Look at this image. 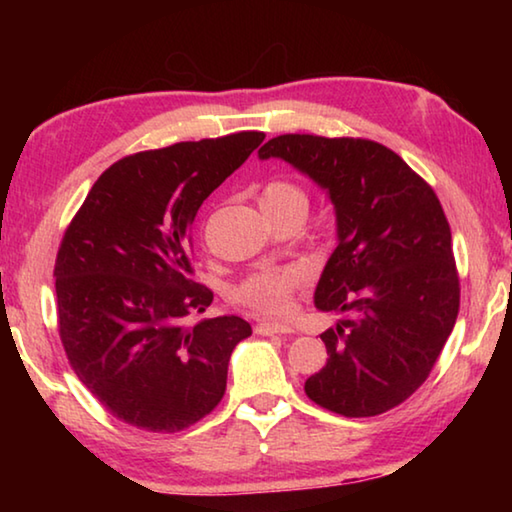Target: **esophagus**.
Masks as SVG:
<instances>
[{"label": "esophagus", "mask_w": 512, "mask_h": 512, "mask_svg": "<svg viewBox=\"0 0 512 512\" xmlns=\"http://www.w3.org/2000/svg\"><path fill=\"white\" fill-rule=\"evenodd\" d=\"M257 334L262 336H273V334H293V327L289 325H271V323H259L255 327Z\"/></svg>", "instance_id": "obj_1"}]
</instances>
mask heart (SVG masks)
I'll use <instances>...</instances> for the list:
<instances>
[{
    "label": "heart",
    "mask_w": 512,
    "mask_h": 512,
    "mask_svg": "<svg viewBox=\"0 0 512 512\" xmlns=\"http://www.w3.org/2000/svg\"><path fill=\"white\" fill-rule=\"evenodd\" d=\"M259 205L266 216L293 210V207L307 212V196L300 187L287 183V180H273L264 185L259 194ZM302 280H305V273L296 266L262 268L239 284L235 289V300L259 318H280L287 314L291 293Z\"/></svg>",
    "instance_id": "b5f03b06"
}]
</instances>
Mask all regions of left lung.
Listing matches in <instances>:
<instances>
[{
	"mask_svg": "<svg viewBox=\"0 0 512 512\" xmlns=\"http://www.w3.org/2000/svg\"><path fill=\"white\" fill-rule=\"evenodd\" d=\"M280 158L325 189L336 244L314 293L348 318L320 334L327 363L305 381L311 402L370 418L411 397L452 334L461 287L452 230L438 196L384 144L280 135L259 160Z\"/></svg>",
	"mask_w": 512,
	"mask_h": 512,
	"instance_id": "left-lung-1",
	"label": "left lung"
}]
</instances>
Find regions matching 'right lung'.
I'll use <instances>...</instances> for the list:
<instances>
[{"label":"right lung","mask_w":512,"mask_h":512,"mask_svg":"<svg viewBox=\"0 0 512 512\" xmlns=\"http://www.w3.org/2000/svg\"><path fill=\"white\" fill-rule=\"evenodd\" d=\"M262 142L244 131L121 158L65 230L54 268L60 341L117 420L176 433L221 402L230 354L253 329L239 316L185 325L214 298L194 280L192 223Z\"/></svg>","instance_id":"1"}]
</instances>
